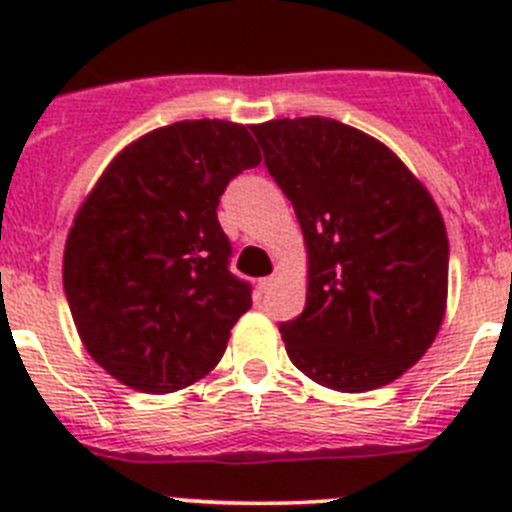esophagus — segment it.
I'll list each match as a JSON object with an SVG mask.
<instances>
[{"instance_id":"34e87169","label":"esophagus","mask_w":512,"mask_h":512,"mask_svg":"<svg viewBox=\"0 0 512 512\" xmlns=\"http://www.w3.org/2000/svg\"><path fill=\"white\" fill-rule=\"evenodd\" d=\"M274 284H277V277L259 279V289H261V292H271V287H274Z\"/></svg>"}]
</instances>
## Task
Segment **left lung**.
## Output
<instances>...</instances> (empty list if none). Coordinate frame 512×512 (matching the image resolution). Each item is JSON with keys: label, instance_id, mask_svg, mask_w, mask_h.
Returning <instances> with one entry per match:
<instances>
[{"label": "left lung", "instance_id": "1", "mask_svg": "<svg viewBox=\"0 0 512 512\" xmlns=\"http://www.w3.org/2000/svg\"><path fill=\"white\" fill-rule=\"evenodd\" d=\"M251 130L305 235V310L279 325L287 356L338 392L395 382L446 315L449 238L438 205L390 148L351 125L284 117Z\"/></svg>", "mask_w": 512, "mask_h": 512}]
</instances>
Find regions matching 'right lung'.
I'll return each instance as SVG.
<instances>
[{"mask_svg":"<svg viewBox=\"0 0 512 512\" xmlns=\"http://www.w3.org/2000/svg\"><path fill=\"white\" fill-rule=\"evenodd\" d=\"M259 164L246 125L182 120L122 148L81 202L63 289L81 343L117 382L164 395L223 359L251 284L230 274L217 205Z\"/></svg>","mask_w":512,"mask_h":512,"instance_id":"add662e5","label":"right lung"}]
</instances>
